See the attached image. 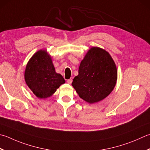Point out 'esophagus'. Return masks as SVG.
Masks as SVG:
<instances>
[{"label": "esophagus", "mask_w": 150, "mask_h": 150, "mask_svg": "<svg viewBox=\"0 0 150 150\" xmlns=\"http://www.w3.org/2000/svg\"><path fill=\"white\" fill-rule=\"evenodd\" d=\"M72 79H68V80H67V83H68V84H71V83H72Z\"/></svg>", "instance_id": "34e87169"}]
</instances>
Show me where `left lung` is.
Listing matches in <instances>:
<instances>
[{
  "instance_id": "8db88e82",
  "label": "left lung",
  "mask_w": 150,
  "mask_h": 150,
  "mask_svg": "<svg viewBox=\"0 0 150 150\" xmlns=\"http://www.w3.org/2000/svg\"><path fill=\"white\" fill-rule=\"evenodd\" d=\"M116 81V66L112 57L105 50L93 47L81 61L72 86L81 98L93 103L109 95Z\"/></svg>"
}]
</instances>
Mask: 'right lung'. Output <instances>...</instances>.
I'll use <instances>...</instances> for the list:
<instances>
[{
  "label": "right lung",
  "instance_id": "obj_1",
  "mask_svg": "<svg viewBox=\"0 0 150 150\" xmlns=\"http://www.w3.org/2000/svg\"><path fill=\"white\" fill-rule=\"evenodd\" d=\"M25 79L32 92L40 99L50 97L65 83L62 76L55 72L51 57L43 50L36 52L29 60Z\"/></svg>",
  "mask_w": 150,
  "mask_h": 150
}]
</instances>
